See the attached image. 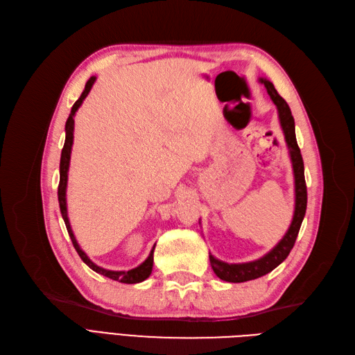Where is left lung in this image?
I'll return each mask as SVG.
<instances>
[{
    "label": "left lung",
    "instance_id": "obj_1",
    "mask_svg": "<svg viewBox=\"0 0 355 355\" xmlns=\"http://www.w3.org/2000/svg\"><path fill=\"white\" fill-rule=\"evenodd\" d=\"M259 81L265 85V89L270 94V98L275 103L278 110V118H280V124L283 128V133L286 137V144L288 148V155L292 159L293 167V176H295V213L292 223L286 232L284 237L278 241L271 252H268L261 259L245 262V263H227L216 259L213 254H209L210 265L213 268L214 274H216L220 280L228 283H243L254 280L268 272H271L274 268L280 265L286 257L288 256L290 250L293 249L295 241L297 239V234L302 225L305 211H306V184H305V173H304V159L300 155V149L296 142V133H295V120L292 111H290L287 102L282 98L278 92L275 90L274 84L268 81L266 78H259Z\"/></svg>",
    "mask_w": 355,
    "mask_h": 355
}]
</instances>
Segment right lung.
Listing matches in <instances>:
<instances>
[{
	"label": "right lung",
	"mask_w": 355,
	"mask_h": 355,
	"mask_svg": "<svg viewBox=\"0 0 355 355\" xmlns=\"http://www.w3.org/2000/svg\"><path fill=\"white\" fill-rule=\"evenodd\" d=\"M96 81V77H90L89 81L85 83V87L84 92L81 93L80 99L73 103L71 114L67 120L65 124V132H67V137H65V145H63L62 149V155H60V180H59V188H58V197H59V207H60V213H62V218L65 220L67 225V230L69 237L72 240V244L75 247V250L80 254V257L83 259V262L87 265L89 268H92L93 271H96L98 274H102L105 277L111 278V280H115L118 283H125V284H135V283H141L146 278L151 275L153 272V265H154V249L155 245L153 247L151 253L145 259V262H142L139 266L133 268V270H128V271H110V270H105V268H101L96 265L94 262L90 261V257L85 254L80 244L77 243V239H75V235L71 230V223L68 219V209H67V185H68V170H69V161H71V149H72V144H73V115L75 112L78 111V108L81 106L83 101L87 98L89 92L92 90L93 84Z\"/></svg>",
	"instance_id": "add662e5"
}]
</instances>
